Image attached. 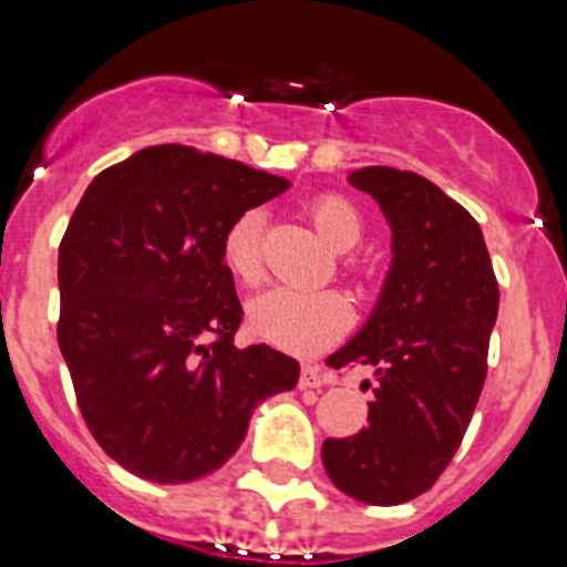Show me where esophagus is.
<instances>
[{"instance_id": "1", "label": "esophagus", "mask_w": 567, "mask_h": 567, "mask_svg": "<svg viewBox=\"0 0 567 567\" xmlns=\"http://www.w3.org/2000/svg\"><path fill=\"white\" fill-rule=\"evenodd\" d=\"M326 384H329V379L320 373V368H316V364H305V368H301V375H299L301 390H320V386Z\"/></svg>"}]
</instances>
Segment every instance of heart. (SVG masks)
<instances>
[{
    "instance_id": "1",
    "label": "heart",
    "mask_w": 567,
    "mask_h": 567,
    "mask_svg": "<svg viewBox=\"0 0 567 567\" xmlns=\"http://www.w3.org/2000/svg\"><path fill=\"white\" fill-rule=\"evenodd\" d=\"M310 214L320 236L334 249H351L362 238V216L346 197L323 194L310 205ZM262 233H266V214L260 208L244 210L227 227L221 260L238 282L257 285L262 279ZM351 305L337 290H301L277 285L255 296L247 307V326L257 340L301 357L323 351L340 340L351 329Z\"/></svg>"
}]
</instances>
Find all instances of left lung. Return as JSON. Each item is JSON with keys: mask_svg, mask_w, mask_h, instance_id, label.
Segmentation results:
<instances>
[{"mask_svg": "<svg viewBox=\"0 0 567 567\" xmlns=\"http://www.w3.org/2000/svg\"><path fill=\"white\" fill-rule=\"evenodd\" d=\"M348 183L390 221L392 266L373 316L326 359L334 370L373 368L370 425L326 439L320 458L342 494L390 507L433 488L461 447L485 384L499 285L480 225L436 183L392 167L353 169Z\"/></svg>", "mask_w": 567, "mask_h": 567, "instance_id": "obj_1", "label": "left lung"}]
</instances>
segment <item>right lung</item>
<instances>
[{
  "label": "right lung",
  "instance_id": "right-lung-1",
  "mask_svg": "<svg viewBox=\"0 0 567 567\" xmlns=\"http://www.w3.org/2000/svg\"><path fill=\"white\" fill-rule=\"evenodd\" d=\"M290 183L186 145H156L93 177L60 244L62 359L95 442L136 477L177 485L241 447L299 362L238 348L241 301L221 260L244 210Z\"/></svg>",
  "mask_w": 567,
  "mask_h": 567
}]
</instances>
